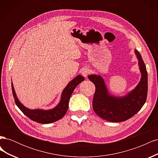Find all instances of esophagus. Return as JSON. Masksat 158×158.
Returning <instances> with one entry per match:
<instances>
[{"mask_svg":"<svg viewBox=\"0 0 158 158\" xmlns=\"http://www.w3.org/2000/svg\"><path fill=\"white\" fill-rule=\"evenodd\" d=\"M81 73H82L84 77L85 78V77H87L88 74L90 73V70L88 68H84L82 70V71H81Z\"/></svg>","mask_w":158,"mask_h":158,"instance_id":"34e87169","label":"esophagus"}]
</instances>
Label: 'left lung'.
<instances>
[{
  "label": "left lung",
  "instance_id": "8db88e82",
  "mask_svg": "<svg viewBox=\"0 0 158 158\" xmlns=\"http://www.w3.org/2000/svg\"><path fill=\"white\" fill-rule=\"evenodd\" d=\"M135 53L138 61L141 78L135 89L124 96H114L110 94L100 75L91 74L88 76L95 86L93 99L94 111L107 121H125L139 111L146 102L148 93L147 70L140 52L135 49Z\"/></svg>",
  "mask_w": 158,
  "mask_h": 158
}]
</instances>
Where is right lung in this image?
<instances>
[{
    "label": "right lung",
    "instance_id": "add662e5",
    "mask_svg": "<svg viewBox=\"0 0 158 158\" xmlns=\"http://www.w3.org/2000/svg\"><path fill=\"white\" fill-rule=\"evenodd\" d=\"M84 80V78L82 75H78L73 80H72L62 92L60 102L58 105L54 108L49 110L41 109H31L25 107L19 101L12 82V94L16 106L28 118L39 123L49 124L58 121L64 117L68 110L69 99L72 94L76 87Z\"/></svg>",
    "mask_w": 158,
    "mask_h": 158
}]
</instances>
